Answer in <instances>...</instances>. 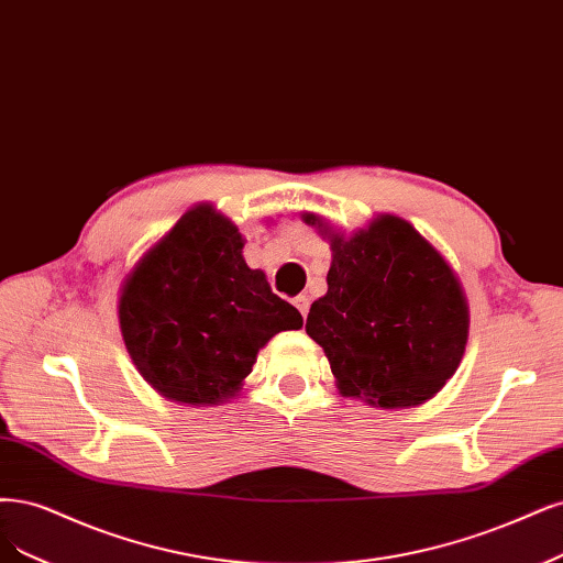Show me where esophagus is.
Returning <instances> with one entry per match:
<instances>
[{
  "label": "esophagus",
  "instance_id": "esophagus-1",
  "mask_svg": "<svg viewBox=\"0 0 563 563\" xmlns=\"http://www.w3.org/2000/svg\"><path fill=\"white\" fill-rule=\"evenodd\" d=\"M294 305L298 307V312L302 314V319H307V312H309V298H307V296H298V298L294 300Z\"/></svg>",
  "mask_w": 563,
  "mask_h": 563
}]
</instances>
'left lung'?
Returning <instances> with one entry per match:
<instances>
[{"mask_svg":"<svg viewBox=\"0 0 563 563\" xmlns=\"http://www.w3.org/2000/svg\"><path fill=\"white\" fill-rule=\"evenodd\" d=\"M333 251L325 296L305 331L331 363L338 391L382 410L431 400L466 352L471 312L440 251L400 217L377 214L352 235L305 211Z\"/></svg>","mask_w":563,"mask_h":563,"instance_id":"8db88e82","label":"left lung"}]
</instances>
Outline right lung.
I'll use <instances>...</instances> for the list:
<instances>
[{"instance_id": "1", "label": "right lung", "mask_w": 563, "mask_h": 563, "mask_svg": "<svg viewBox=\"0 0 563 563\" xmlns=\"http://www.w3.org/2000/svg\"><path fill=\"white\" fill-rule=\"evenodd\" d=\"M214 205L190 207L125 275L119 323L128 354L161 396L221 405L240 396L261 349L302 317L242 256Z\"/></svg>"}]
</instances>
